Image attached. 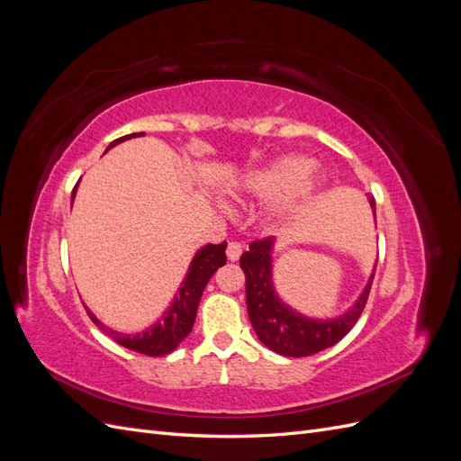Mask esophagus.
Listing matches in <instances>:
<instances>
[{
  "label": "esophagus",
  "mask_w": 461,
  "mask_h": 461,
  "mask_svg": "<svg viewBox=\"0 0 461 461\" xmlns=\"http://www.w3.org/2000/svg\"><path fill=\"white\" fill-rule=\"evenodd\" d=\"M240 254H242V246L239 242H229V246H227V258L230 261H239Z\"/></svg>",
  "instance_id": "34e87169"
}]
</instances>
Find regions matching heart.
<instances>
[{
  "instance_id": "b5f03b06",
  "label": "heart",
  "mask_w": 461,
  "mask_h": 461,
  "mask_svg": "<svg viewBox=\"0 0 461 461\" xmlns=\"http://www.w3.org/2000/svg\"><path fill=\"white\" fill-rule=\"evenodd\" d=\"M312 169L313 159L288 153L248 171L236 185L234 194L242 200H278L271 217L273 221H281L292 207L310 200L323 186V176L315 175Z\"/></svg>"
}]
</instances>
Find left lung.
Here are the masks:
<instances>
[{
  "label": "left lung",
  "instance_id": "8db88e82",
  "mask_svg": "<svg viewBox=\"0 0 461 461\" xmlns=\"http://www.w3.org/2000/svg\"><path fill=\"white\" fill-rule=\"evenodd\" d=\"M369 203L375 217V200L369 198ZM273 249L275 239H263L249 244V249L240 258V267L246 275L248 315L258 339L269 350L286 357H305L327 350L352 330L364 312L375 269L352 308H348L339 317L315 319L292 310L276 294L273 281Z\"/></svg>",
  "mask_w": 461,
  "mask_h": 461
}]
</instances>
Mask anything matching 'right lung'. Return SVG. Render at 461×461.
Segmentation results:
<instances>
[{"instance_id": "right-lung-1", "label": "right lung", "mask_w": 461, "mask_h": 461, "mask_svg": "<svg viewBox=\"0 0 461 461\" xmlns=\"http://www.w3.org/2000/svg\"><path fill=\"white\" fill-rule=\"evenodd\" d=\"M138 136H144V132H132L127 136H121V138H117V140L111 142L107 146V149H111L124 140H131V138H138ZM77 188H78V183L73 190L71 202H75ZM225 249H227V242L202 246L196 252V256L192 258L185 281L180 283V288L175 294L169 308L163 312L161 319H158L153 325L146 327L142 332H136V334L117 332L113 329L105 327L88 308H86V312L94 323L100 327L107 334V337L113 339L117 344L129 348V350L144 354V356H153V357L171 354L175 348L190 334V330L194 327V321H196L200 298L203 294V288L209 283V278L213 276V273L221 267V265L227 263Z\"/></svg>"}]
</instances>
